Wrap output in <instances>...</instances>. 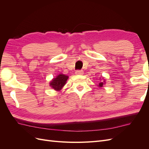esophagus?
I'll list each match as a JSON object with an SVG mask.
<instances>
[{"label": "esophagus", "mask_w": 149, "mask_h": 149, "mask_svg": "<svg viewBox=\"0 0 149 149\" xmlns=\"http://www.w3.org/2000/svg\"><path fill=\"white\" fill-rule=\"evenodd\" d=\"M83 73H84V72L82 70H77L75 72V74L77 75H82V74H83Z\"/></svg>", "instance_id": "obj_1"}]
</instances>
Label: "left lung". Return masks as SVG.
<instances>
[{
  "instance_id": "1",
  "label": "left lung",
  "mask_w": 149,
  "mask_h": 149,
  "mask_svg": "<svg viewBox=\"0 0 149 149\" xmlns=\"http://www.w3.org/2000/svg\"><path fill=\"white\" fill-rule=\"evenodd\" d=\"M100 79H101H101H103V81H102L101 82H100V83H99V84H98L97 86H98L99 87L102 88V87L104 86V84H106V79H105L104 78H103V77H102V79L100 78Z\"/></svg>"
}]
</instances>
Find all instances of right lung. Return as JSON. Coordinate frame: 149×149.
<instances>
[{
    "mask_svg": "<svg viewBox=\"0 0 149 149\" xmlns=\"http://www.w3.org/2000/svg\"><path fill=\"white\" fill-rule=\"evenodd\" d=\"M68 76H66L64 74H58L55 78H53L49 82V86H51L54 90L56 91H60L66 84Z\"/></svg>",
    "mask_w": 149,
    "mask_h": 149,
    "instance_id": "add662e5",
    "label": "right lung"
}]
</instances>
